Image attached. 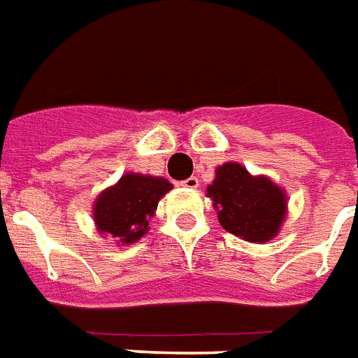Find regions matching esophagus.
Segmentation results:
<instances>
[{"label":"esophagus","mask_w":358,"mask_h":358,"mask_svg":"<svg viewBox=\"0 0 358 358\" xmlns=\"http://www.w3.org/2000/svg\"><path fill=\"white\" fill-rule=\"evenodd\" d=\"M182 185H184V187H187V189H197V187H199V180L195 178V176H191V178L184 180V182H182Z\"/></svg>","instance_id":"34e87169"}]
</instances>
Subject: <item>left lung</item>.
I'll list each match as a JSON object with an SVG mask.
<instances>
[{"instance_id":"left-lung-1","label":"left lung","mask_w":358,"mask_h":358,"mask_svg":"<svg viewBox=\"0 0 358 358\" xmlns=\"http://www.w3.org/2000/svg\"><path fill=\"white\" fill-rule=\"evenodd\" d=\"M206 197L212 199L220 225L245 242L264 244L276 238L287 215L285 189L264 174L255 176L236 161L215 169Z\"/></svg>"}]
</instances>
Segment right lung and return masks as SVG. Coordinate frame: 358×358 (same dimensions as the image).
Instances as JSON below:
<instances>
[{
	"label": "right lung",
	"mask_w": 358,
	"mask_h": 358,
	"mask_svg": "<svg viewBox=\"0 0 358 358\" xmlns=\"http://www.w3.org/2000/svg\"><path fill=\"white\" fill-rule=\"evenodd\" d=\"M171 189L173 184L163 176L125 173L94 201L95 229L118 245L135 244L148 233L157 204Z\"/></svg>",
	"instance_id": "right-lung-1"
}]
</instances>
